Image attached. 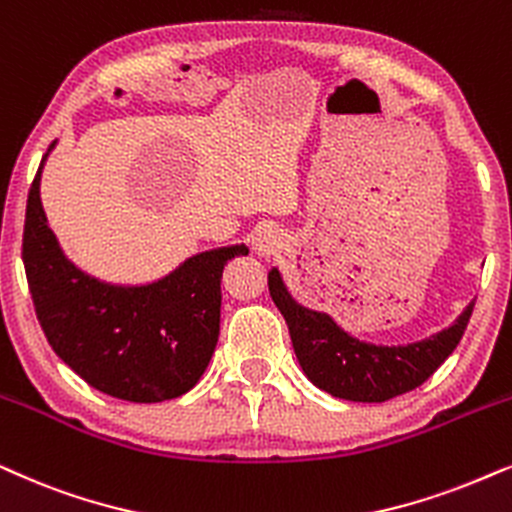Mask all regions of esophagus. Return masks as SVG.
Here are the masks:
<instances>
[{
  "mask_svg": "<svg viewBox=\"0 0 512 512\" xmlns=\"http://www.w3.org/2000/svg\"><path fill=\"white\" fill-rule=\"evenodd\" d=\"M280 247H282V240H280V232H277V230L263 228V230L256 232V237H254V249H256L261 256H265V258L275 256L277 251H280Z\"/></svg>",
  "mask_w": 512,
  "mask_h": 512,
  "instance_id": "obj_1",
  "label": "esophagus"
}]
</instances>
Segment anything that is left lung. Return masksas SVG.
Instances as JSON below:
<instances>
[{"label":"left lung","mask_w":512,"mask_h":512,"mask_svg":"<svg viewBox=\"0 0 512 512\" xmlns=\"http://www.w3.org/2000/svg\"><path fill=\"white\" fill-rule=\"evenodd\" d=\"M270 296L287 320L291 343L305 376L324 393L350 402H386L426 383L454 353L473 305L440 334L407 345H374L350 336L327 313L296 303L280 270L268 272Z\"/></svg>","instance_id":"left-lung-1"}]
</instances>
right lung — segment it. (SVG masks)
<instances>
[{"label":"right lung","mask_w":512,"mask_h":512,"mask_svg":"<svg viewBox=\"0 0 512 512\" xmlns=\"http://www.w3.org/2000/svg\"><path fill=\"white\" fill-rule=\"evenodd\" d=\"M44 159L25 209L23 263L37 320L61 360L91 388L126 402L188 393L216 350L225 263L244 244L202 251L162 280L108 284L65 258L39 199Z\"/></svg>","instance_id":"right-lung-1"}]
</instances>
